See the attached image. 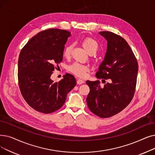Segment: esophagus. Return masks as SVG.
<instances>
[{"instance_id": "1", "label": "esophagus", "mask_w": 155, "mask_h": 155, "mask_svg": "<svg viewBox=\"0 0 155 155\" xmlns=\"http://www.w3.org/2000/svg\"><path fill=\"white\" fill-rule=\"evenodd\" d=\"M84 82H84V80H82V79H77V84L80 85V84H84Z\"/></svg>"}]
</instances>
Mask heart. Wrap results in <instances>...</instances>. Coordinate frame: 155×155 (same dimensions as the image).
<instances>
[{"mask_svg":"<svg viewBox=\"0 0 155 155\" xmlns=\"http://www.w3.org/2000/svg\"><path fill=\"white\" fill-rule=\"evenodd\" d=\"M82 46L89 54L95 53L98 49V44L95 40L91 37H86L82 41ZM72 51V45H68L65 47L63 51V55L68 58L70 56ZM89 66L79 63H74L68 66V70L78 77L84 78L87 75V73L90 70Z\"/></svg>","mask_w":155,"mask_h":155,"instance_id":"b5f03b06","label":"heart"}]
</instances>
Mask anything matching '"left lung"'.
Listing matches in <instances>:
<instances>
[{
  "label": "left lung",
  "instance_id": "8db88e82",
  "mask_svg": "<svg viewBox=\"0 0 155 155\" xmlns=\"http://www.w3.org/2000/svg\"><path fill=\"white\" fill-rule=\"evenodd\" d=\"M99 33L107 40V51L96 76L98 79H110L104 87L100 82L86 81L90 92L86 101L89 109L101 118L117 115L129 105L135 93L138 63L126 40L108 31Z\"/></svg>",
  "mask_w": 155,
  "mask_h": 155
}]
</instances>
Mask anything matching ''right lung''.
Wrapping results in <instances>:
<instances>
[{
  "mask_svg": "<svg viewBox=\"0 0 155 155\" xmlns=\"http://www.w3.org/2000/svg\"><path fill=\"white\" fill-rule=\"evenodd\" d=\"M70 36L65 30L51 28L38 33L23 47L18 59L20 91L35 110L51 113L63 106L68 93L76 85L73 75L66 73L54 82L51 76L63 60L64 45Z\"/></svg>",
  "mask_w": 155,
  "mask_h": 155,
  "instance_id": "obj_1",
  "label": "right lung"
}]
</instances>
